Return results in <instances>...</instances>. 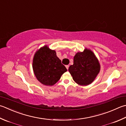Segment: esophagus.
<instances>
[{
	"label": "esophagus",
	"instance_id": "esophagus-1",
	"mask_svg": "<svg viewBox=\"0 0 126 126\" xmlns=\"http://www.w3.org/2000/svg\"><path fill=\"white\" fill-rule=\"evenodd\" d=\"M69 66L68 65H66V66H65V67H66V69H67V70H68V69H69Z\"/></svg>",
	"mask_w": 126,
	"mask_h": 126
}]
</instances>
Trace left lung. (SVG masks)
Segmentation results:
<instances>
[{"mask_svg":"<svg viewBox=\"0 0 126 126\" xmlns=\"http://www.w3.org/2000/svg\"><path fill=\"white\" fill-rule=\"evenodd\" d=\"M100 70V65L97 57L90 49L85 48L83 52H78L74 57V63L69 68V71L75 82L81 86L92 83Z\"/></svg>","mask_w":126,"mask_h":126,"instance_id":"left-lung-1","label":"left lung"}]
</instances>
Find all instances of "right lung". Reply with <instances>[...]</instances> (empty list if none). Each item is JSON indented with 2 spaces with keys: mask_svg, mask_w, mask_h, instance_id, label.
<instances>
[{
  "mask_svg": "<svg viewBox=\"0 0 126 126\" xmlns=\"http://www.w3.org/2000/svg\"><path fill=\"white\" fill-rule=\"evenodd\" d=\"M33 70L39 82L45 86H53L67 71L56 55V52L47 45L36 51L33 59Z\"/></svg>",
  "mask_w": 126,
  "mask_h": 126,
  "instance_id": "right-lung-1",
  "label": "right lung"
}]
</instances>
